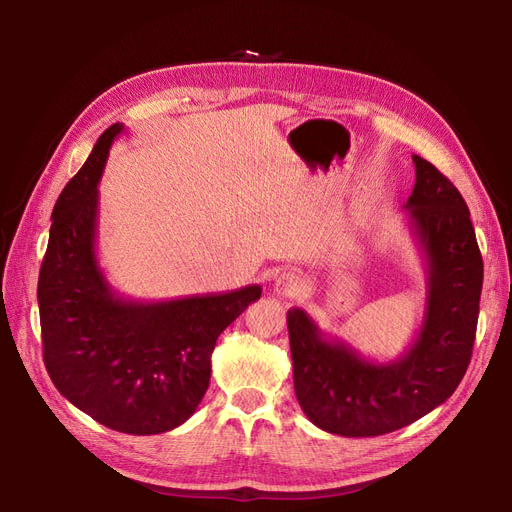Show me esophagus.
Returning a JSON list of instances; mask_svg holds the SVG:
<instances>
[{"label": "esophagus", "mask_w": 512, "mask_h": 512, "mask_svg": "<svg viewBox=\"0 0 512 512\" xmlns=\"http://www.w3.org/2000/svg\"><path fill=\"white\" fill-rule=\"evenodd\" d=\"M303 288H305V280L299 273H292V271H284L280 277H275V284H273V292L282 299L299 297Z\"/></svg>", "instance_id": "esophagus-1"}]
</instances>
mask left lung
<instances>
[{"instance_id":"left-lung-1","label":"left lung","mask_w":512,"mask_h":512,"mask_svg":"<svg viewBox=\"0 0 512 512\" xmlns=\"http://www.w3.org/2000/svg\"><path fill=\"white\" fill-rule=\"evenodd\" d=\"M416 183L404 209L427 265L421 329L391 363L324 335L303 309H288L294 393L316 427L371 438L406 427L455 393L472 359L483 256L470 209L431 162L412 156Z\"/></svg>"}]
</instances>
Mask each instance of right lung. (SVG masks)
<instances>
[{
  "label": "right lung",
  "mask_w": 512,
  "mask_h": 512,
  "mask_svg": "<svg viewBox=\"0 0 512 512\" xmlns=\"http://www.w3.org/2000/svg\"><path fill=\"white\" fill-rule=\"evenodd\" d=\"M121 132L123 123H113L98 138L53 207L38 277L42 348L70 404L108 429L153 436L196 412L215 342L262 288L158 303L119 297L98 265L96 232L98 183Z\"/></svg>",
  "instance_id": "right-lung-1"
}]
</instances>
